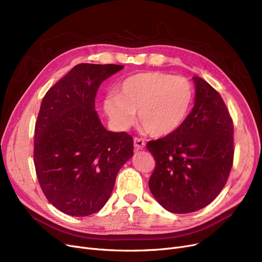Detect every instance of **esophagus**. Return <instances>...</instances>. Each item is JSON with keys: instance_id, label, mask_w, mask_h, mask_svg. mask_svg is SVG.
<instances>
[{"instance_id": "esophagus-1", "label": "esophagus", "mask_w": 262, "mask_h": 262, "mask_svg": "<svg viewBox=\"0 0 262 262\" xmlns=\"http://www.w3.org/2000/svg\"><path fill=\"white\" fill-rule=\"evenodd\" d=\"M134 144H135V147L137 149H142L145 146L144 140L141 139V138H137V137H136V138H134Z\"/></svg>"}]
</instances>
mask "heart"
<instances>
[{"mask_svg":"<svg viewBox=\"0 0 262 262\" xmlns=\"http://www.w3.org/2000/svg\"><path fill=\"white\" fill-rule=\"evenodd\" d=\"M193 100V87L187 77L146 72L124 80L119 94L108 95L104 107L121 129L130 125L138 112L140 123L150 135L167 136L185 123Z\"/></svg>","mask_w":262,"mask_h":262,"instance_id":"heart-1","label":"heart"}]
</instances>
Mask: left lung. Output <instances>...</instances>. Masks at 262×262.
Instances as JSON below:
<instances>
[{
	"instance_id": "obj_1",
	"label": "left lung",
	"mask_w": 262,
	"mask_h": 262,
	"mask_svg": "<svg viewBox=\"0 0 262 262\" xmlns=\"http://www.w3.org/2000/svg\"><path fill=\"white\" fill-rule=\"evenodd\" d=\"M195 101L185 123L146 147L156 167L148 187L173 213H189L209 205L224 188L233 162V123L220 93L193 77Z\"/></svg>"
}]
</instances>
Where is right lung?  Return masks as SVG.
Here are the masks:
<instances>
[{"mask_svg":"<svg viewBox=\"0 0 262 262\" xmlns=\"http://www.w3.org/2000/svg\"><path fill=\"white\" fill-rule=\"evenodd\" d=\"M120 64L79 63L49 89L35 125L34 163L48 201L73 216L104 207L119 170L134 154L133 137L105 129L94 109L102 81Z\"/></svg>","mask_w":262,"mask_h":262,"instance_id":"1","label":"right lung"}]
</instances>
